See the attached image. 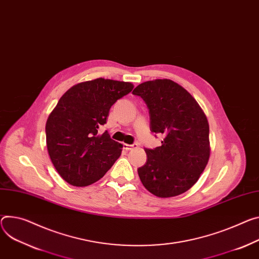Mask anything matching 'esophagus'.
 <instances>
[{"label":"esophagus","instance_id":"34e87169","mask_svg":"<svg viewBox=\"0 0 259 259\" xmlns=\"http://www.w3.org/2000/svg\"><path fill=\"white\" fill-rule=\"evenodd\" d=\"M137 147V145L136 144H134V145H128V144H124V149L125 150H127V151H129V150H132V149H134V148H136Z\"/></svg>","mask_w":259,"mask_h":259}]
</instances>
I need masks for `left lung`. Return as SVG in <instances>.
<instances>
[{
  "label": "left lung",
  "instance_id": "1",
  "mask_svg": "<svg viewBox=\"0 0 259 259\" xmlns=\"http://www.w3.org/2000/svg\"><path fill=\"white\" fill-rule=\"evenodd\" d=\"M133 94L149 107L151 131L164 136L161 147L145 150L147 162L137 169L139 179L157 197L183 194L198 181L208 162L206 115L191 94L171 79L143 82Z\"/></svg>",
  "mask_w": 259,
  "mask_h": 259
}]
</instances>
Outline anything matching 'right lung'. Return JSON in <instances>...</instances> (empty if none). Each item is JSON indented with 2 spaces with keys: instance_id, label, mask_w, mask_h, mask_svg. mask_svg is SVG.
<instances>
[{
  "instance_id": "obj_1",
  "label": "right lung",
  "mask_w": 259,
  "mask_h": 259,
  "mask_svg": "<svg viewBox=\"0 0 259 259\" xmlns=\"http://www.w3.org/2000/svg\"><path fill=\"white\" fill-rule=\"evenodd\" d=\"M133 88L131 82L100 77L71 87L60 98L46 121V147L67 183H95L121 156L123 145L107 132L98 134V129L106 123L111 105Z\"/></svg>"
}]
</instances>
